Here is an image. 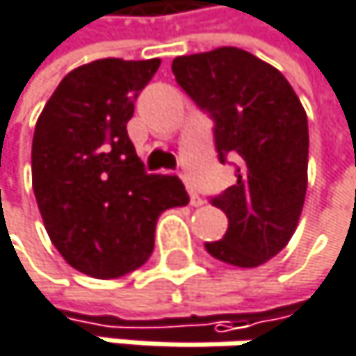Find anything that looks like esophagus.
<instances>
[{"label": "esophagus", "instance_id": "esophagus-1", "mask_svg": "<svg viewBox=\"0 0 356 356\" xmlns=\"http://www.w3.org/2000/svg\"><path fill=\"white\" fill-rule=\"evenodd\" d=\"M188 190H190V202H192V207H202V204H204V200L194 192V188H192V186H188Z\"/></svg>", "mask_w": 356, "mask_h": 356}]
</instances>
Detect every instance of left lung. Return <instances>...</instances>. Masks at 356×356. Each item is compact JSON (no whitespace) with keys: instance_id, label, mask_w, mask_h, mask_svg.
Returning a JSON list of instances; mask_svg holds the SVG:
<instances>
[{"instance_id":"left-lung-1","label":"left lung","mask_w":356,"mask_h":356,"mask_svg":"<svg viewBox=\"0 0 356 356\" xmlns=\"http://www.w3.org/2000/svg\"><path fill=\"white\" fill-rule=\"evenodd\" d=\"M172 74L211 116L219 160L238 158L236 186L211 196L227 215V232L207 242L211 257L259 267L292 238L307 194L309 124L286 76L238 47L172 60Z\"/></svg>"}]
</instances>
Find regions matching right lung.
<instances>
[{
	"mask_svg": "<svg viewBox=\"0 0 356 356\" xmlns=\"http://www.w3.org/2000/svg\"><path fill=\"white\" fill-rule=\"evenodd\" d=\"M160 60H95L68 72L33 135V192L49 240L76 271L114 280L154 250L162 211L188 204L179 177L147 172L129 139Z\"/></svg>",
	"mask_w": 356,
	"mask_h": 356,
	"instance_id": "1",
	"label": "right lung"
}]
</instances>
